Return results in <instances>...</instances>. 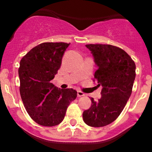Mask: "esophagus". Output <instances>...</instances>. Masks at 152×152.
<instances>
[{"label": "esophagus", "instance_id": "34e87169", "mask_svg": "<svg viewBox=\"0 0 152 152\" xmlns=\"http://www.w3.org/2000/svg\"><path fill=\"white\" fill-rule=\"evenodd\" d=\"M85 96V93H82V91H77V96L78 97H82V96Z\"/></svg>", "mask_w": 152, "mask_h": 152}]
</instances>
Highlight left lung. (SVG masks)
<instances>
[{
    "instance_id": "8db88e82",
    "label": "left lung",
    "mask_w": 152,
    "mask_h": 152,
    "mask_svg": "<svg viewBox=\"0 0 152 152\" xmlns=\"http://www.w3.org/2000/svg\"><path fill=\"white\" fill-rule=\"evenodd\" d=\"M98 70L94 78L102 86V97L83 113L86 124L93 127L105 126L114 121L123 111L132 94L136 66L123 49L111 45L90 44Z\"/></svg>"
}]
</instances>
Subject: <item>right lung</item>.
Returning a JSON list of instances; mask_svg holds the SVG:
<instances>
[{"label": "right lung", "instance_id": "obj_1", "mask_svg": "<svg viewBox=\"0 0 152 152\" xmlns=\"http://www.w3.org/2000/svg\"><path fill=\"white\" fill-rule=\"evenodd\" d=\"M69 45L43 42L29 50L20 62L21 99L29 116L39 125L53 126L60 124L67 107L77 96L73 89L58 88L50 82Z\"/></svg>", "mask_w": 152, "mask_h": 152}]
</instances>
